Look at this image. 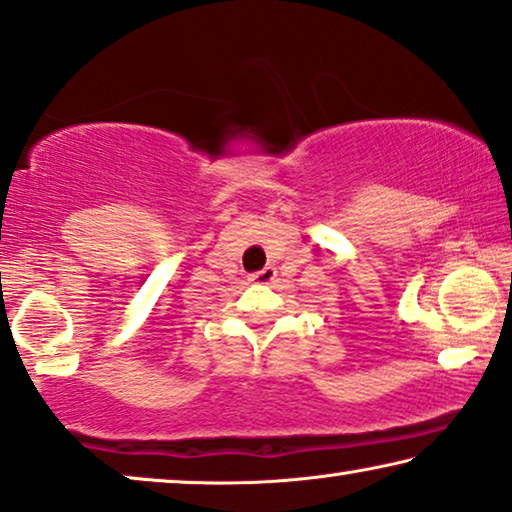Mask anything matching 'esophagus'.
I'll return each mask as SVG.
<instances>
[{
  "instance_id": "34e87169",
  "label": "esophagus",
  "mask_w": 512,
  "mask_h": 512,
  "mask_svg": "<svg viewBox=\"0 0 512 512\" xmlns=\"http://www.w3.org/2000/svg\"><path fill=\"white\" fill-rule=\"evenodd\" d=\"M273 278H276V269H273V266H264L262 271H257V273H253V276H250V280H253V283H257V285H269Z\"/></svg>"
}]
</instances>
